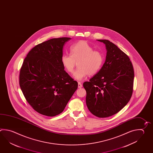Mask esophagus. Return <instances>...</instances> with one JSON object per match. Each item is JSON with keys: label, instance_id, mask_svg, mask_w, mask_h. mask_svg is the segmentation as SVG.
<instances>
[{"label": "esophagus", "instance_id": "34e87169", "mask_svg": "<svg viewBox=\"0 0 153 153\" xmlns=\"http://www.w3.org/2000/svg\"><path fill=\"white\" fill-rule=\"evenodd\" d=\"M78 87L79 88H81L82 87V84H81V82H78Z\"/></svg>", "mask_w": 153, "mask_h": 153}]
</instances>
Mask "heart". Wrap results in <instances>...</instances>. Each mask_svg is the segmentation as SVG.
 Segmentation results:
<instances>
[{
	"instance_id": "heart-1",
	"label": "heart",
	"mask_w": 153,
	"mask_h": 153,
	"mask_svg": "<svg viewBox=\"0 0 153 153\" xmlns=\"http://www.w3.org/2000/svg\"><path fill=\"white\" fill-rule=\"evenodd\" d=\"M71 54H63L61 58L62 65L68 72L72 73L78 62V68L73 76L78 81L88 75L96 74L100 70L103 62L102 53L93 48L87 41H81L70 47Z\"/></svg>"
}]
</instances>
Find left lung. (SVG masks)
I'll return each mask as SVG.
<instances>
[{
	"label": "left lung",
	"instance_id": "1",
	"mask_svg": "<svg viewBox=\"0 0 153 153\" xmlns=\"http://www.w3.org/2000/svg\"><path fill=\"white\" fill-rule=\"evenodd\" d=\"M97 40L106 46L105 62L89 81L84 82L83 87L89 111L106 118L119 112L130 100L134 70L128 56L115 44L107 40Z\"/></svg>",
	"mask_w": 153,
	"mask_h": 153
}]
</instances>
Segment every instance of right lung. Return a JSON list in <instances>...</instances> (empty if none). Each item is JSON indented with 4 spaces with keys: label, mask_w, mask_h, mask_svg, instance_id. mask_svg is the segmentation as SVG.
I'll return each mask as SVG.
<instances>
[{
    "label": "right lung",
    "mask_w": 153,
    "mask_h": 153,
    "mask_svg": "<svg viewBox=\"0 0 153 153\" xmlns=\"http://www.w3.org/2000/svg\"><path fill=\"white\" fill-rule=\"evenodd\" d=\"M70 38H54L33 48L23 62L19 85L25 99L41 114H59L78 87L64 70L62 48Z\"/></svg>",
    "instance_id": "right-lung-1"
}]
</instances>
